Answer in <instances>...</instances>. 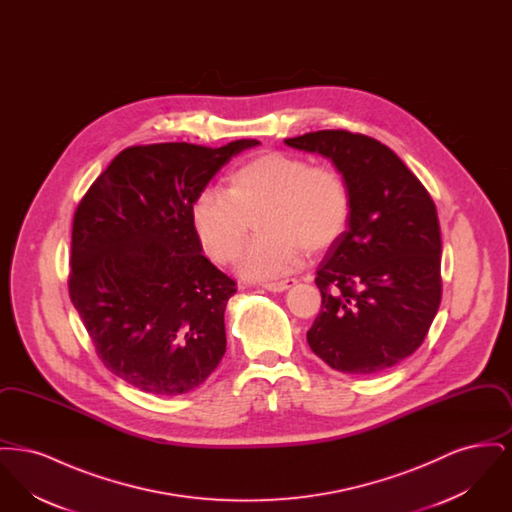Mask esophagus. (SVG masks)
Instances as JSON below:
<instances>
[{"label":"esophagus","mask_w":512,"mask_h":512,"mask_svg":"<svg viewBox=\"0 0 512 512\" xmlns=\"http://www.w3.org/2000/svg\"><path fill=\"white\" fill-rule=\"evenodd\" d=\"M297 280L295 278H288V280H276V282H265L263 288L268 292H284L288 288H292Z\"/></svg>","instance_id":"34e87169"}]
</instances>
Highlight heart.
Masks as SVG:
<instances>
[{
  "label": "heart",
  "instance_id": "obj_1",
  "mask_svg": "<svg viewBox=\"0 0 512 512\" xmlns=\"http://www.w3.org/2000/svg\"><path fill=\"white\" fill-rule=\"evenodd\" d=\"M351 190L330 165H311L307 157L267 151L247 159L228 176L226 194L207 188L190 209L195 238L217 265L240 255L255 219L257 240L240 259L245 278H272L297 267L305 249H330L351 219Z\"/></svg>",
  "mask_w": 512,
  "mask_h": 512
}]
</instances>
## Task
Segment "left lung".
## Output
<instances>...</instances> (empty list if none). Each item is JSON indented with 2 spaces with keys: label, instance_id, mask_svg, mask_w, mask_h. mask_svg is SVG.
Wrapping results in <instances>:
<instances>
[{
  "label": "left lung",
  "instance_id": "1",
  "mask_svg": "<svg viewBox=\"0 0 512 512\" xmlns=\"http://www.w3.org/2000/svg\"><path fill=\"white\" fill-rule=\"evenodd\" d=\"M286 144L320 153L351 190V219L317 270L320 313L307 341L345 374H378L414 353L441 301V236L428 190L365 134L318 130Z\"/></svg>",
  "mask_w": 512,
  "mask_h": 512
}]
</instances>
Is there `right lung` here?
<instances>
[{
    "label": "right lung",
    "instance_id": "obj_1",
    "mask_svg": "<svg viewBox=\"0 0 512 512\" xmlns=\"http://www.w3.org/2000/svg\"><path fill=\"white\" fill-rule=\"evenodd\" d=\"M257 144L126 147L78 203L69 295L101 363L126 384L172 397L219 365L236 282L201 253L190 209L232 155Z\"/></svg>",
    "mask_w": 512,
    "mask_h": 512
}]
</instances>
